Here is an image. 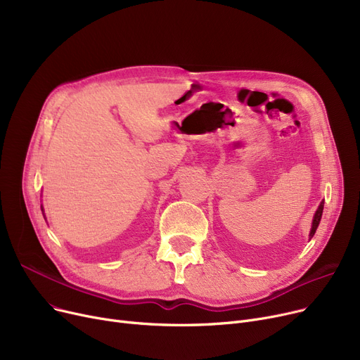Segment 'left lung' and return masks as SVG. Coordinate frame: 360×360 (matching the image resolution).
I'll use <instances>...</instances> for the list:
<instances>
[{
    "label": "left lung",
    "instance_id": "1",
    "mask_svg": "<svg viewBox=\"0 0 360 360\" xmlns=\"http://www.w3.org/2000/svg\"><path fill=\"white\" fill-rule=\"evenodd\" d=\"M323 210H324V201L319 204L318 210H316V213H315V216H314L312 229H311V233H309V236H311V238H312V236L315 235V232H316V228H318V224H319V221H321V216H323Z\"/></svg>",
    "mask_w": 360,
    "mask_h": 360
}]
</instances>
